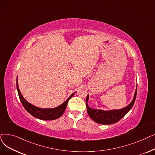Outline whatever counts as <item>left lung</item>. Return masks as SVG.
<instances>
[{
	"mask_svg": "<svg viewBox=\"0 0 155 155\" xmlns=\"http://www.w3.org/2000/svg\"><path fill=\"white\" fill-rule=\"evenodd\" d=\"M137 95V87L136 89L135 94L132 102L126 107L119 110H113L104 111L101 110L92 109L90 107L87 102L89 100V95H87L86 98V107L87 113H88L89 117L94 121V122L99 124L103 125H110L115 124L122 119L126 114L129 112L132 107L134 103H135L136 98Z\"/></svg>",
	"mask_w": 155,
	"mask_h": 155,
	"instance_id": "left-lung-1",
	"label": "left lung"
}]
</instances>
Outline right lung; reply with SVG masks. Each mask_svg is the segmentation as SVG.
Wrapping results in <instances>:
<instances>
[{
  "label": "right lung",
  "instance_id": "1",
  "mask_svg": "<svg viewBox=\"0 0 155 155\" xmlns=\"http://www.w3.org/2000/svg\"><path fill=\"white\" fill-rule=\"evenodd\" d=\"M16 87H17V91L18 92V95H19L20 101H21V102L23 107H25V109L30 114H31L32 116H33L37 118L43 120H56L61 117L65 111L67 104H68V101L72 97V96L74 95V94L75 93V92L73 93L67 99L66 101H65L63 104L58 106V107H54V108L45 109V108H40V107L32 105L31 104L29 103L23 97L21 92H20L19 89L18 77L16 79Z\"/></svg>",
  "mask_w": 155,
  "mask_h": 155
}]
</instances>
